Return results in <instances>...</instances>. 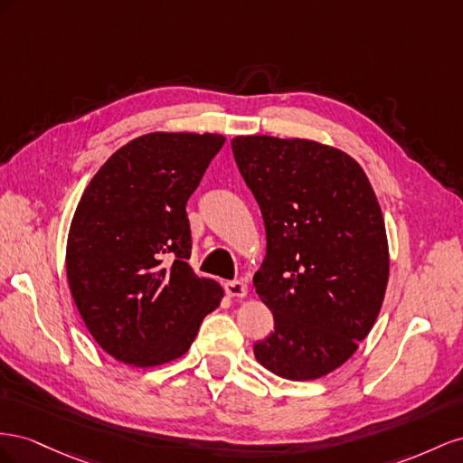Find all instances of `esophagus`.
Segmentation results:
<instances>
[{
	"label": "esophagus",
	"mask_w": 463,
	"mask_h": 463,
	"mask_svg": "<svg viewBox=\"0 0 463 463\" xmlns=\"http://www.w3.org/2000/svg\"><path fill=\"white\" fill-rule=\"evenodd\" d=\"M224 290H227L229 297H246L248 295V287L242 281H227L224 283Z\"/></svg>",
	"instance_id": "34e87169"
}]
</instances>
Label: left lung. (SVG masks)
I'll return each instance as SVG.
<instances>
[{"label":"left lung","mask_w":463,"mask_h":463,"mask_svg":"<svg viewBox=\"0 0 463 463\" xmlns=\"http://www.w3.org/2000/svg\"><path fill=\"white\" fill-rule=\"evenodd\" d=\"M232 155L266 224L254 275L275 332L256 359L287 380H316L371 332L388 285L384 217L353 156L310 139L239 136Z\"/></svg>","instance_id":"8db88e82"}]
</instances>
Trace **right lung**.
Returning a JSON list of instances; mask_svg holds the SVG:
<instances>
[{
	"mask_svg": "<svg viewBox=\"0 0 463 463\" xmlns=\"http://www.w3.org/2000/svg\"><path fill=\"white\" fill-rule=\"evenodd\" d=\"M222 143L217 134L141 136L118 149L81 195L65 269L90 335L118 361L178 359L219 307L221 285L188 263L186 203Z\"/></svg>",
	"mask_w": 463,
	"mask_h": 463,
	"instance_id": "obj_1",
	"label": "right lung"
}]
</instances>
